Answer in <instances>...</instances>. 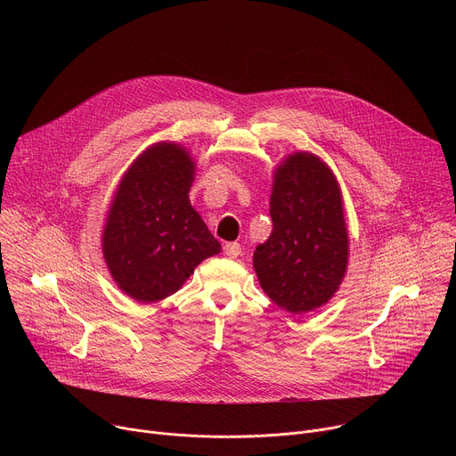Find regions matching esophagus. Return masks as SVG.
<instances>
[{"label":"esophagus","mask_w":456,"mask_h":456,"mask_svg":"<svg viewBox=\"0 0 456 456\" xmlns=\"http://www.w3.org/2000/svg\"><path fill=\"white\" fill-rule=\"evenodd\" d=\"M224 252H225V256L227 257H238L240 254H241V245L240 243H236V241H232V243H225L224 245Z\"/></svg>","instance_id":"34e87169"}]
</instances>
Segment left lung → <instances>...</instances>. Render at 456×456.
Masks as SVG:
<instances>
[{"instance_id":"left-lung-1","label":"left lung","mask_w":456,"mask_h":456,"mask_svg":"<svg viewBox=\"0 0 456 456\" xmlns=\"http://www.w3.org/2000/svg\"><path fill=\"white\" fill-rule=\"evenodd\" d=\"M273 232L254 250L264 292L290 314L312 312L338 292L348 267L343 194L329 164L296 151L273 176Z\"/></svg>"}]
</instances>
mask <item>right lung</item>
Here are the masks:
<instances>
[{
	"label": "right lung",
	"instance_id": "obj_1",
	"mask_svg": "<svg viewBox=\"0 0 456 456\" xmlns=\"http://www.w3.org/2000/svg\"><path fill=\"white\" fill-rule=\"evenodd\" d=\"M191 153L155 142L122 175L102 229V256L117 287L139 303L180 290L206 257L222 250L189 202Z\"/></svg>",
	"mask_w": 456,
	"mask_h": 456
}]
</instances>
